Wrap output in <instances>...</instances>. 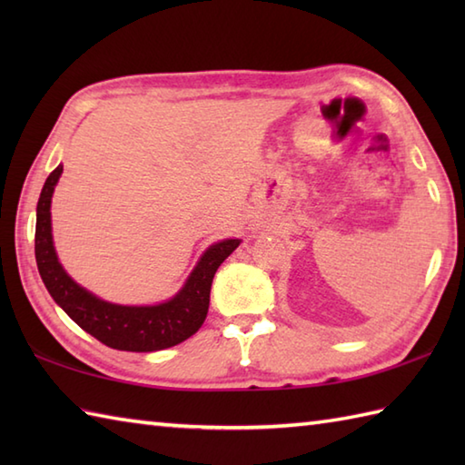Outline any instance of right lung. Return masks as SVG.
I'll use <instances>...</instances> for the list:
<instances>
[{
	"label": "right lung",
	"instance_id": "1",
	"mask_svg": "<svg viewBox=\"0 0 465 465\" xmlns=\"http://www.w3.org/2000/svg\"><path fill=\"white\" fill-rule=\"evenodd\" d=\"M62 172L64 165L59 163L49 173L39 193L35 213V262L54 302L82 330L114 350L157 351L192 338L205 322L217 268L242 240L230 238L212 243L197 260L182 290L170 300L155 305L105 302L82 288L57 260L52 235V195Z\"/></svg>",
	"mask_w": 465,
	"mask_h": 465
}]
</instances>
